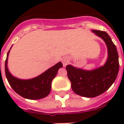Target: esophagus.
<instances>
[{"label":"esophagus","instance_id":"esophagus-1","mask_svg":"<svg viewBox=\"0 0 124 124\" xmlns=\"http://www.w3.org/2000/svg\"><path fill=\"white\" fill-rule=\"evenodd\" d=\"M62 64H63V66H66L67 64H68V59L67 58H64L63 59H62Z\"/></svg>","mask_w":124,"mask_h":124}]
</instances>
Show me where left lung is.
Returning a JSON list of instances; mask_svg holds the SVG:
<instances>
[{
  "label": "left lung",
  "mask_w": 124,
  "mask_h": 124,
  "mask_svg": "<svg viewBox=\"0 0 124 124\" xmlns=\"http://www.w3.org/2000/svg\"><path fill=\"white\" fill-rule=\"evenodd\" d=\"M92 31L106 42L108 51L106 64L91 71L75 68L71 65L66 66L73 91L80 96L87 98L97 96L108 90L115 81L119 70L117 49L111 37L106 31Z\"/></svg>",
  "instance_id": "1"
}]
</instances>
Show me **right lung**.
Segmentation results:
<instances>
[{
  "instance_id": "add662e5",
  "label": "right lung",
  "mask_w": 124,
  "mask_h": 124,
  "mask_svg": "<svg viewBox=\"0 0 124 124\" xmlns=\"http://www.w3.org/2000/svg\"><path fill=\"white\" fill-rule=\"evenodd\" d=\"M7 54L5 61V73L9 84L12 89L20 96L30 100H37L47 96L51 89V82L56 77L59 68H62V62H58L37 77L29 80H22L15 77L9 73L8 68Z\"/></svg>"
}]
</instances>
